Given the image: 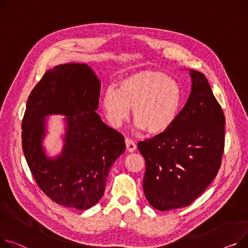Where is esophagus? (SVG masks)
Returning a JSON list of instances; mask_svg holds the SVG:
<instances>
[{
  "instance_id": "esophagus-1",
  "label": "esophagus",
  "mask_w": 248,
  "mask_h": 248,
  "mask_svg": "<svg viewBox=\"0 0 248 248\" xmlns=\"http://www.w3.org/2000/svg\"><path fill=\"white\" fill-rule=\"evenodd\" d=\"M125 144H126V150H127V152L133 153V152L136 151L137 145H136V143H135L134 140H129V139H126V140H125Z\"/></svg>"
}]
</instances>
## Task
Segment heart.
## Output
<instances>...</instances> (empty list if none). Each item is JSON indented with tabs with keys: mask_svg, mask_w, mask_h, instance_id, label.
<instances>
[{
	"mask_svg": "<svg viewBox=\"0 0 248 248\" xmlns=\"http://www.w3.org/2000/svg\"><path fill=\"white\" fill-rule=\"evenodd\" d=\"M183 102L177 82L157 71H141L129 75L103 93L101 104L108 123L120 126L133 112L136 125L150 135L166 133L174 124Z\"/></svg>",
	"mask_w": 248,
	"mask_h": 248,
	"instance_id": "obj_1",
	"label": "heart"
}]
</instances>
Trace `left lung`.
Returning a JSON list of instances; mask_svg holds the SVG:
<instances>
[{
	"instance_id": "8db88e82",
	"label": "left lung",
	"mask_w": 248,
	"mask_h": 248,
	"mask_svg": "<svg viewBox=\"0 0 248 248\" xmlns=\"http://www.w3.org/2000/svg\"><path fill=\"white\" fill-rule=\"evenodd\" d=\"M188 100L166 133L140 141L143 191L158 210L189 205L216 178L224 151L225 117L205 76L189 71Z\"/></svg>"
}]
</instances>
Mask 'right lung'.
<instances>
[{
  "mask_svg": "<svg viewBox=\"0 0 248 248\" xmlns=\"http://www.w3.org/2000/svg\"><path fill=\"white\" fill-rule=\"evenodd\" d=\"M101 81L86 63H64L47 71L32 89L22 123V145L38 186L53 202L85 210L104 195L108 171L124 154L122 134L105 124L95 110ZM67 115L62 155L47 158L41 140L44 117Z\"/></svg>",
  "mask_w": 248,
  "mask_h": 248,
  "instance_id": "add662e5",
  "label": "right lung"
}]
</instances>
